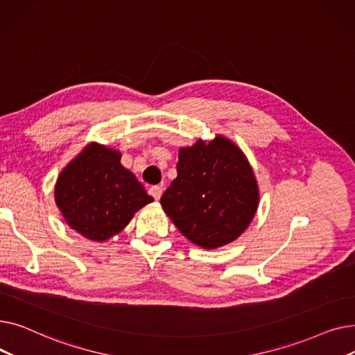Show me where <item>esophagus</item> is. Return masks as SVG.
Here are the masks:
<instances>
[{"instance_id":"1","label":"esophagus","mask_w":355,"mask_h":355,"mask_svg":"<svg viewBox=\"0 0 355 355\" xmlns=\"http://www.w3.org/2000/svg\"><path fill=\"white\" fill-rule=\"evenodd\" d=\"M162 191H164V189H162V185H153L151 189H149V194H151L155 200H159L161 198V196H162Z\"/></svg>"}]
</instances>
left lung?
Instances as JSON below:
<instances>
[{"label": "left lung", "mask_w": 355, "mask_h": 355, "mask_svg": "<svg viewBox=\"0 0 355 355\" xmlns=\"http://www.w3.org/2000/svg\"><path fill=\"white\" fill-rule=\"evenodd\" d=\"M175 227L194 245L217 249L232 243L253 220L259 187L241 149L217 135L178 153L177 178L161 197Z\"/></svg>", "instance_id": "obj_1"}]
</instances>
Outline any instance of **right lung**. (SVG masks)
Returning a JSON list of instances; mask_svg holds the SVG:
<instances>
[{
	"label": "right lung",
	"mask_w": 355,
	"mask_h": 355,
	"mask_svg": "<svg viewBox=\"0 0 355 355\" xmlns=\"http://www.w3.org/2000/svg\"><path fill=\"white\" fill-rule=\"evenodd\" d=\"M121 153L90 142L60 173L54 200L67 225L93 241L121 233L154 198L121 164Z\"/></svg>",
	"instance_id": "right-lung-1"
}]
</instances>
